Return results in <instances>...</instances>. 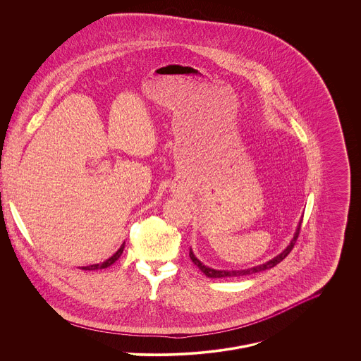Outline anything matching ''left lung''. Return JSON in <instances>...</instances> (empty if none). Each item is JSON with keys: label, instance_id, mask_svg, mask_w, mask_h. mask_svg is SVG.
Listing matches in <instances>:
<instances>
[{"label": "left lung", "instance_id": "left-lung-1", "mask_svg": "<svg viewBox=\"0 0 361 361\" xmlns=\"http://www.w3.org/2000/svg\"><path fill=\"white\" fill-rule=\"evenodd\" d=\"M300 225H302V219L299 221V224H298V226H296L294 237L291 238L290 244H288V245H287V247H286V248H284L279 255H276L274 258L269 259L267 262L261 263V264H257V266H252V267H248V269H238V270H221V269L209 267V266L204 264V263L201 262V261L197 258L192 248H190L189 257H190L192 262L195 263L197 267H198V269H200V270H201L207 277H209V279H233V277L250 276V274L259 273V271H263V270H269V269H271V267H274L276 264H279V263L281 262V261H283V259H284V258L291 252V250L294 248V245H295L296 243V238H298V235H299Z\"/></svg>", "mask_w": 361, "mask_h": 361}]
</instances>
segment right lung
<instances>
[{
	"label": "right lung",
	"instance_id": "obj_1",
	"mask_svg": "<svg viewBox=\"0 0 361 361\" xmlns=\"http://www.w3.org/2000/svg\"><path fill=\"white\" fill-rule=\"evenodd\" d=\"M124 247H126V243H123L121 247H120L109 259H106L104 262L95 263V264H90V266H81L80 269H82V270H99V269H106V267L111 266L113 263L116 262V261L121 257V254H123V251H124Z\"/></svg>",
	"mask_w": 361,
	"mask_h": 361
}]
</instances>
